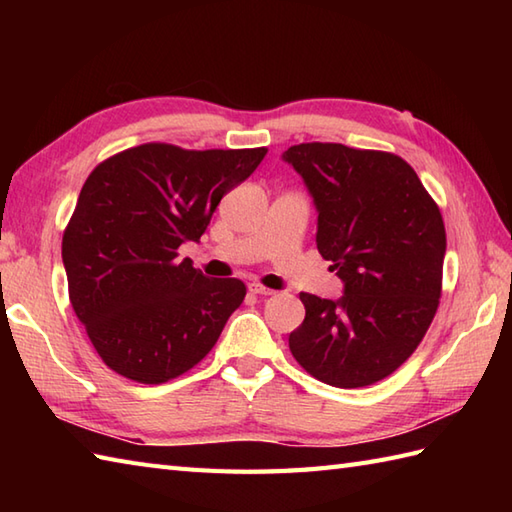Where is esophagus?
<instances>
[{
    "label": "esophagus",
    "mask_w": 512,
    "mask_h": 512,
    "mask_svg": "<svg viewBox=\"0 0 512 512\" xmlns=\"http://www.w3.org/2000/svg\"><path fill=\"white\" fill-rule=\"evenodd\" d=\"M248 290L253 292V295H264V297L275 295L273 288H266V286H262V284H257V281H253V284H248Z\"/></svg>",
    "instance_id": "esophagus-1"
}]
</instances>
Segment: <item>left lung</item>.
I'll list each match as a JSON object with an SVG mask.
<instances>
[{
  "mask_svg": "<svg viewBox=\"0 0 512 512\" xmlns=\"http://www.w3.org/2000/svg\"><path fill=\"white\" fill-rule=\"evenodd\" d=\"M284 160L306 182L317 248L345 284L336 301L301 292L306 319L288 336L290 352L325 385H374L407 361L436 317L447 253L440 209L387 151L301 143Z\"/></svg>",
  "mask_w": 512,
  "mask_h": 512,
  "instance_id": "8db88e82",
  "label": "left lung"
}]
</instances>
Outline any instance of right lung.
<instances>
[{
    "instance_id": "right-lung-1",
    "label": "right lung",
    "mask_w": 512,
    "mask_h": 512,
    "mask_svg": "<svg viewBox=\"0 0 512 512\" xmlns=\"http://www.w3.org/2000/svg\"><path fill=\"white\" fill-rule=\"evenodd\" d=\"M255 149L147 143L103 160L63 231L74 314L103 363L160 385L198 365L246 297L244 281L209 279L184 242H198L224 195L266 156Z\"/></svg>"
}]
</instances>
